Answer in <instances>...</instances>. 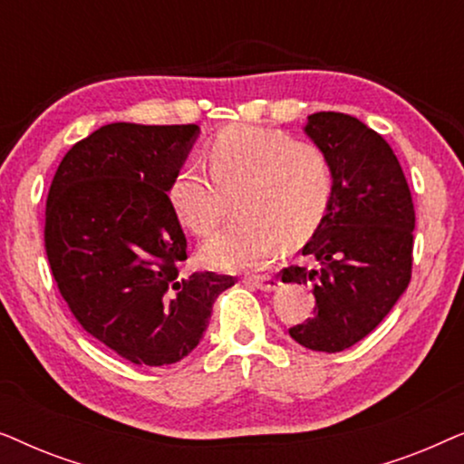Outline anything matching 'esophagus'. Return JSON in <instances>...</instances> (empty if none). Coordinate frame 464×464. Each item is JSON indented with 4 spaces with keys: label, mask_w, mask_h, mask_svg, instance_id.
<instances>
[{
    "label": "esophagus",
    "mask_w": 464,
    "mask_h": 464,
    "mask_svg": "<svg viewBox=\"0 0 464 464\" xmlns=\"http://www.w3.org/2000/svg\"><path fill=\"white\" fill-rule=\"evenodd\" d=\"M246 285H251V287L256 289H262V291H275L278 289V278L272 276V275H262V276H246L245 278Z\"/></svg>",
    "instance_id": "1"
}]
</instances>
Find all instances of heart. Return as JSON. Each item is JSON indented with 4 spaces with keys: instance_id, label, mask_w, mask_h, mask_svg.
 I'll use <instances>...</instances> for the list:
<instances>
[{
    "instance_id": "1",
    "label": "heart",
    "mask_w": 464,
    "mask_h": 464,
    "mask_svg": "<svg viewBox=\"0 0 464 464\" xmlns=\"http://www.w3.org/2000/svg\"><path fill=\"white\" fill-rule=\"evenodd\" d=\"M205 164L189 160L177 170L170 202L179 219L207 237L226 218L237 196L240 218L202 246L221 268H264L285 243L308 238L332 205V158L314 141L264 126H230L207 148Z\"/></svg>"
}]
</instances>
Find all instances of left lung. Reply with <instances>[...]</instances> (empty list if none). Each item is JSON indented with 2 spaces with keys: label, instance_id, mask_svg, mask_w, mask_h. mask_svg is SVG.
Returning <instances> with one entry per match:
<instances>
[{
  "label": "left lung",
  "instance_id": "obj_1",
  "mask_svg": "<svg viewBox=\"0 0 464 464\" xmlns=\"http://www.w3.org/2000/svg\"><path fill=\"white\" fill-rule=\"evenodd\" d=\"M308 137L332 158V205L283 283L310 285L313 316L289 329L297 344L340 353L391 313L411 278L416 213L410 186L382 135L338 111L308 116Z\"/></svg>",
  "mask_w": 464,
  "mask_h": 464
}]
</instances>
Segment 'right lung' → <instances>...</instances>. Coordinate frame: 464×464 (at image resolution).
<instances>
[{"mask_svg":"<svg viewBox=\"0 0 464 464\" xmlns=\"http://www.w3.org/2000/svg\"><path fill=\"white\" fill-rule=\"evenodd\" d=\"M196 124H105L67 151L50 183L44 246L75 321L135 365L188 357L237 278L181 275L188 240L169 189Z\"/></svg>","mask_w":464,"mask_h":464,"instance_id":"right-lung-1","label":"right lung"}]
</instances>
